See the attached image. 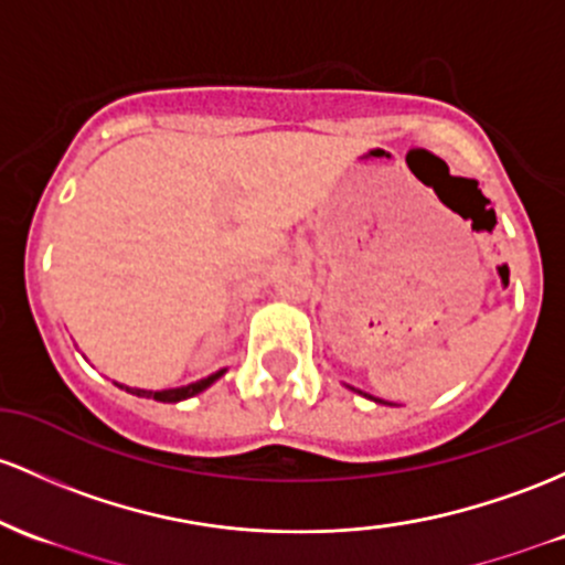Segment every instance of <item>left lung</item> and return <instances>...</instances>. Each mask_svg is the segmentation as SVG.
<instances>
[{
	"mask_svg": "<svg viewBox=\"0 0 565 565\" xmlns=\"http://www.w3.org/2000/svg\"><path fill=\"white\" fill-rule=\"evenodd\" d=\"M359 394H362V392H359ZM364 396H367V394H364ZM370 399H373V396H370ZM375 402H381V399H375Z\"/></svg>",
	"mask_w": 565,
	"mask_h": 565,
	"instance_id": "8db88e82",
	"label": "left lung"
}]
</instances>
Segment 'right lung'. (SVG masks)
<instances>
[{"mask_svg": "<svg viewBox=\"0 0 565 565\" xmlns=\"http://www.w3.org/2000/svg\"><path fill=\"white\" fill-rule=\"evenodd\" d=\"M227 370H220V373L203 377V381H195L190 383V386H182V388H166V392H147V388H128V386H120L126 388V392H131L136 396H147V399H158V402H182V399H190V396L206 392L209 386H212L214 381H220L222 375H225Z\"/></svg>", "mask_w": 565, "mask_h": 565, "instance_id": "1", "label": "right lung"}]
</instances>
